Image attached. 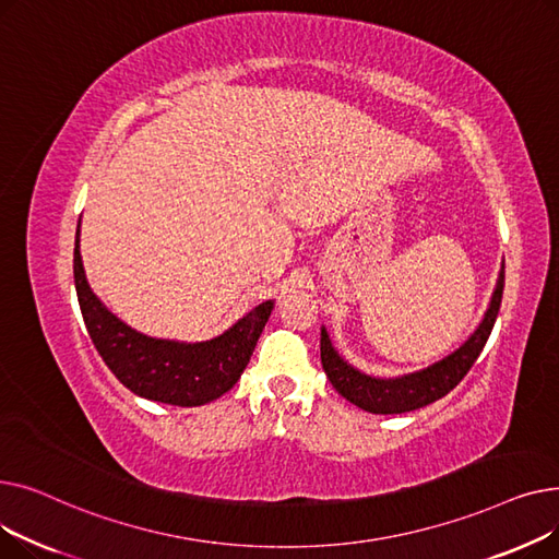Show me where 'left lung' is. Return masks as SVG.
I'll list each match as a JSON object with an SVG mask.
<instances>
[{"label": "left lung", "mask_w": 559, "mask_h": 559, "mask_svg": "<svg viewBox=\"0 0 559 559\" xmlns=\"http://www.w3.org/2000/svg\"><path fill=\"white\" fill-rule=\"evenodd\" d=\"M503 285H506V264H501L489 308L480 324L476 326V331L468 335L453 350V354L444 356L442 360H437L424 369L392 376V378L369 376L356 369L354 365H348L337 354V348L333 346L329 331L324 326H321V342H319L321 365H324V371L333 383V388L346 401L367 409L371 415H401V413H409V409H419L437 399L447 396L466 376V371L474 367L496 324L498 308H501V299H503Z\"/></svg>", "instance_id": "1"}]
</instances>
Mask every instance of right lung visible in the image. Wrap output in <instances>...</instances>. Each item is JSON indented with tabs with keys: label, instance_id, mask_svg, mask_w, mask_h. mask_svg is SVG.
I'll list each match as a JSON object with an SVG mask.
<instances>
[{
	"label": "right lung",
	"instance_id": "right-lung-1",
	"mask_svg": "<svg viewBox=\"0 0 559 559\" xmlns=\"http://www.w3.org/2000/svg\"><path fill=\"white\" fill-rule=\"evenodd\" d=\"M81 222L74 240V287L99 356L133 394L179 407L205 405L238 383L255 342L274 310L264 301L222 335L205 342H179L144 335L112 314L87 285L81 260Z\"/></svg>",
	"mask_w": 559,
	"mask_h": 559
}]
</instances>
